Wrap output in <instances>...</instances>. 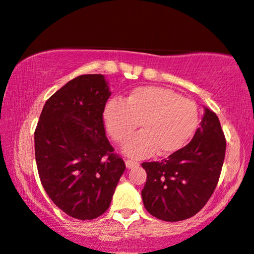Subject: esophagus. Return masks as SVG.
I'll return each instance as SVG.
<instances>
[{
  "mask_svg": "<svg viewBox=\"0 0 254 254\" xmlns=\"http://www.w3.org/2000/svg\"><path fill=\"white\" fill-rule=\"evenodd\" d=\"M125 165H127V168L131 170V168L139 166V162L134 161V160H129V159H127V160H125Z\"/></svg>",
  "mask_w": 254,
  "mask_h": 254,
  "instance_id": "obj_1",
  "label": "esophagus"
}]
</instances>
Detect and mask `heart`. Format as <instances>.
Returning a JSON list of instances; mask_svg holds the SVG:
<instances>
[{
  "instance_id": "1",
  "label": "heart",
  "mask_w": 254,
  "mask_h": 254,
  "mask_svg": "<svg viewBox=\"0 0 254 254\" xmlns=\"http://www.w3.org/2000/svg\"><path fill=\"white\" fill-rule=\"evenodd\" d=\"M198 108L194 101L161 87H139L121 100H111L103 110L106 129L116 143H124L136 131L141 132L124 145L132 158L148 157L157 151L168 155L182 148L198 124Z\"/></svg>"
}]
</instances>
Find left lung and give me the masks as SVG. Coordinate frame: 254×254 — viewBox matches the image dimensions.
Returning a JSON list of instances; mask_svg holds the SVG:
<instances>
[{
	"label": "left lung",
	"instance_id": "obj_1",
	"mask_svg": "<svg viewBox=\"0 0 254 254\" xmlns=\"http://www.w3.org/2000/svg\"><path fill=\"white\" fill-rule=\"evenodd\" d=\"M225 148L217 115L204 108L190 143L167 159L141 164L147 173L141 190L145 209L166 222L184 221L197 214L218 184Z\"/></svg>",
	"mask_w": 254,
	"mask_h": 254
}]
</instances>
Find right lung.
<instances>
[{
  "mask_svg": "<svg viewBox=\"0 0 254 254\" xmlns=\"http://www.w3.org/2000/svg\"><path fill=\"white\" fill-rule=\"evenodd\" d=\"M110 95L102 74L76 76L46 101L35 131L44 189L57 207L81 221L108 210L125 171L104 130Z\"/></svg>",
  "mask_w": 254,
  "mask_h": 254,
  "instance_id": "1",
  "label": "right lung"
}]
</instances>
